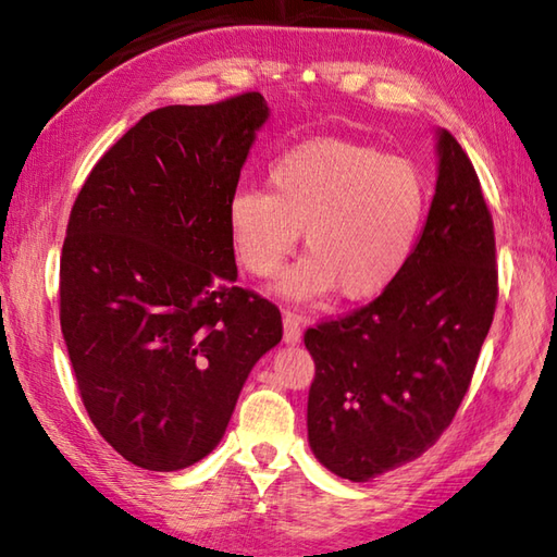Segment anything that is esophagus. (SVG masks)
<instances>
[{"instance_id":"34e87169","label":"esophagus","mask_w":557,"mask_h":557,"mask_svg":"<svg viewBox=\"0 0 557 557\" xmlns=\"http://www.w3.org/2000/svg\"><path fill=\"white\" fill-rule=\"evenodd\" d=\"M300 315L290 313V310H284V343L286 345H296L300 343Z\"/></svg>"}]
</instances>
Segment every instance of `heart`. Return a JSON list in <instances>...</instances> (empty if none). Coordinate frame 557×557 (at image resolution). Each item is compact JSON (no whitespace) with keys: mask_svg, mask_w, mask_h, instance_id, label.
Instances as JSON below:
<instances>
[{"mask_svg":"<svg viewBox=\"0 0 557 557\" xmlns=\"http://www.w3.org/2000/svg\"><path fill=\"white\" fill-rule=\"evenodd\" d=\"M269 190L237 188L227 200V230L237 261L269 278L294 253L304 230L308 257L278 281L296 300L339 290L369 300L394 284L421 234L428 188L401 156L345 139H313L281 153Z\"/></svg>","mask_w":557,"mask_h":557,"instance_id":"1","label":"heart"}]
</instances>
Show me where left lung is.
Instances as JSON below:
<instances>
[{"label": "left lung", "mask_w": 557, "mask_h": 557, "mask_svg": "<svg viewBox=\"0 0 557 557\" xmlns=\"http://www.w3.org/2000/svg\"><path fill=\"white\" fill-rule=\"evenodd\" d=\"M496 244L472 161L437 132V183L404 271L372 304L306 330L308 443L349 482L435 445L470 388L496 308Z\"/></svg>", "instance_id": "left-lung-1"}]
</instances>
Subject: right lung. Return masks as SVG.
I'll return each instance as SVG.
<instances>
[{
	"instance_id": "1",
	"label": "right lung",
	"mask_w": 557,
	"mask_h": 557,
	"mask_svg": "<svg viewBox=\"0 0 557 557\" xmlns=\"http://www.w3.org/2000/svg\"><path fill=\"white\" fill-rule=\"evenodd\" d=\"M259 92L141 116L87 175L61 253V330L77 392L124 460L175 472L222 441L278 308L237 286L227 200Z\"/></svg>"
}]
</instances>
